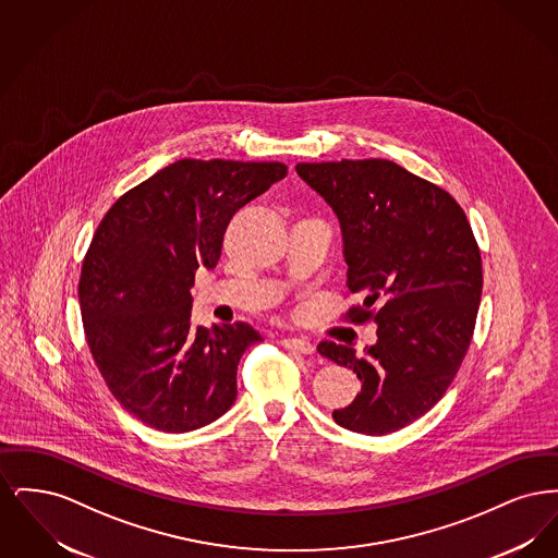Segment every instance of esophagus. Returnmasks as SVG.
<instances>
[{
	"mask_svg": "<svg viewBox=\"0 0 558 558\" xmlns=\"http://www.w3.org/2000/svg\"><path fill=\"white\" fill-rule=\"evenodd\" d=\"M280 343H282L284 349L299 351V353H303V355H312V353L316 351V347L312 345L310 341H305V339H299V337H287V339H282Z\"/></svg>",
	"mask_w": 558,
	"mask_h": 558,
	"instance_id": "esophagus-1",
	"label": "esophagus"
}]
</instances>
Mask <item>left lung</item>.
Segmentation results:
<instances>
[{"instance_id": "8db88e82", "label": "left lung", "mask_w": 558, "mask_h": 558, "mask_svg": "<svg viewBox=\"0 0 558 558\" xmlns=\"http://www.w3.org/2000/svg\"><path fill=\"white\" fill-rule=\"evenodd\" d=\"M294 169L341 223L347 289L364 299L347 316L376 322L378 339L362 357L332 341L318 345L362 380L357 398L332 418L364 435L393 433L444 398L469 351L483 289L477 240L446 190L393 160Z\"/></svg>"}]
</instances>
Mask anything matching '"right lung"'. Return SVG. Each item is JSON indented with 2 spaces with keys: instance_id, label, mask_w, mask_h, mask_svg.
<instances>
[{
  "instance_id": "add662e5",
  "label": "right lung",
  "mask_w": 558,
  "mask_h": 558,
  "mask_svg": "<svg viewBox=\"0 0 558 558\" xmlns=\"http://www.w3.org/2000/svg\"><path fill=\"white\" fill-rule=\"evenodd\" d=\"M282 178V162L175 160L100 221L81 318L110 393L144 425L187 433L232 408L240 357L262 335L244 322L194 328L190 289L198 267L217 266L232 215Z\"/></svg>"
}]
</instances>
